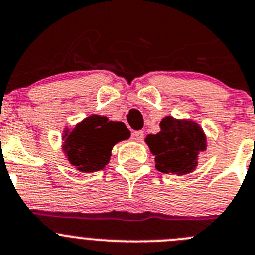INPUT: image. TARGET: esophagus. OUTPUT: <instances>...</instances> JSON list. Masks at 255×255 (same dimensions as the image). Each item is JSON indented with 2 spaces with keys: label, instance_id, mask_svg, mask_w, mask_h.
Wrapping results in <instances>:
<instances>
[{
  "label": "esophagus",
  "instance_id": "34e87169",
  "mask_svg": "<svg viewBox=\"0 0 255 255\" xmlns=\"http://www.w3.org/2000/svg\"><path fill=\"white\" fill-rule=\"evenodd\" d=\"M143 137L144 133L142 132V130H135V132L133 133V139H134L135 142H142L143 141Z\"/></svg>",
  "mask_w": 255,
  "mask_h": 255
}]
</instances>
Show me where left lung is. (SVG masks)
Segmentation results:
<instances>
[{"instance_id": "left-lung-1", "label": "left lung", "mask_w": 255, "mask_h": 255, "mask_svg": "<svg viewBox=\"0 0 255 255\" xmlns=\"http://www.w3.org/2000/svg\"><path fill=\"white\" fill-rule=\"evenodd\" d=\"M160 132L148 134L144 142L154 154L160 172L184 176L196 170L199 154L208 148L201 126L192 120L166 116L160 122Z\"/></svg>"}]
</instances>
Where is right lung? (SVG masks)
I'll use <instances>...</instances> for the list:
<instances>
[{"label":"right lung","instance_id":"obj_1","mask_svg":"<svg viewBox=\"0 0 255 255\" xmlns=\"http://www.w3.org/2000/svg\"><path fill=\"white\" fill-rule=\"evenodd\" d=\"M129 137V129L123 122L90 114L74 127L64 129L61 149L75 170L92 173L103 170L111 160L112 148Z\"/></svg>","mask_w":255,"mask_h":255}]
</instances>
